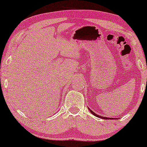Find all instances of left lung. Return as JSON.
Returning <instances> with one entry per match:
<instances>
[{
    "label": "left lung",
    "mask_w": 147,
    "mask_h": 147,
    "mask_svg": "<svg viewBox=\"0 0 147 147\" xmlns=\"http://www.w3.org/2000/svg\"><path fill=\"white\" fill-rule=\"evenodd\" d=\"M88 109H89V111H90V113H92V115H94L95 116H96V117H99V118H102V119H117V118H113V117H103V116H100V115H97V114H96L95 113H94L93 111H92V110H90V109H89L88 108Z\"/></svg>",
    "instance_id": "left-lung-1"
}]
</instances>
